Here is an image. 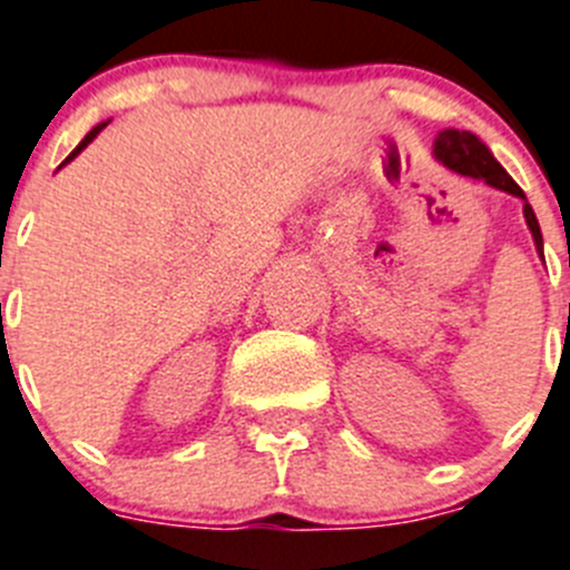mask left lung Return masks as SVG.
<instances>
[{
  "mask_svg": "<svg viewBox=\"0 0 570 570\" xmlns=\"http://www.w3.org/2000/svg\"><path fill=\"white\" fill-rule=\"evenodd\" d=\"M433 156H436L444 167H451V170L462 173V176L484 178L490 187L503 189V193L523 198V218L525 224H529V229H532L534 246H538V252L543 254V235H540V224L538 218H534V209L529 207V200H525L523 189H520L518 184L512 181V176L498 165L495 156L490 154V148H487L475 134L456 131V128H444V131L436 137V142H433Z\"/></svg>",
  "mask_w": 570,
  "mask_h": 570,
  "instance_id": "8db88e82",
  "label": "left lung"
}]
</instances>
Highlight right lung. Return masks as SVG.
I'll list each match as a JSON object with an SVG mask.
<instances>
[{"label": "right lung", "mask_w": 570, "mask_h": 570, "mask_svg": "<svg viewBox=\"0 0 570 570\" xmlns=\"http://www.w3.org/2000/svg\"><path fill=\"white\" fill-rule=\"evenodd\" d=\"M106 126H108V122H100V126H95V128H91V131H89V134H86V137H83V142H80V145H78V148H75V150H72V154H69V156H67V161H72V159H75V156H78V154H80V150H83V148H86V145H89V142H91V139H95V137H97V134H100V131H102V128H106ZM67 161H63V165H67Z\"/></svg>", "instance_id": "add662e5"}]
</instances>
